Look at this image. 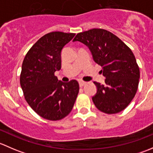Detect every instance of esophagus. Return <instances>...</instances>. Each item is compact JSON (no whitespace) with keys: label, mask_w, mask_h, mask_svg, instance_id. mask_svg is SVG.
I'll return each instance as SVG.
<instances>
[{"label":"esophagus","mask_w":153,"mask_h":153,"mask_svg":"<svg viewBox=\"0 0 153 153\" xmlns=\"http://www.w3.org/2000/svg\"><path fill=\"white\" fill-rule=\"evenodd\" d=\"M86 84V82H84V81H79V85H80V86H84Z\"/></svg>","instance_id":"34e87169"}]
</instances>
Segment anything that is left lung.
<instances>
[{"label": "left lung", "mask_w": 153, "mask_h": 153, "mask_svg": "<svg viewBox=\"0 0 153 153\" xmlns=\"http://www.w3.org/2000/svg\"><path fill=\"white\" fill-rule=\"evenodd\" d=\"M73 41L87 46L95 62L102 67L105 84L94 82L97 86L92 97L95 106L106 114L124 110L135 97L140 78L132 50L116 35L103 29L80 32Z\"/></svg>", "instance_id": "left-lung-1"}]
</instances>
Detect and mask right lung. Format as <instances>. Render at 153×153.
Here are the masks:
<instances>
[{
	"instance_id": "right-lung-1",
	"label": "right lung",
	"mask_w": 153,
	"mask_h": 153,
	"mask_svg": "<svg viewBox=\"0 0 153 153\" xmlns=\"http://www.w3.org/2000/svg\"><path fill=\"white\" fill-rule=\"evenodd\" d=\"M75 33L52 32L41 37L28 51L22 64L20 83L24 97L38 115L58 121L69 115L79 84L76 80L58 81L55 72L61 67V51Z\"/></svg>"
}]
</instances>
